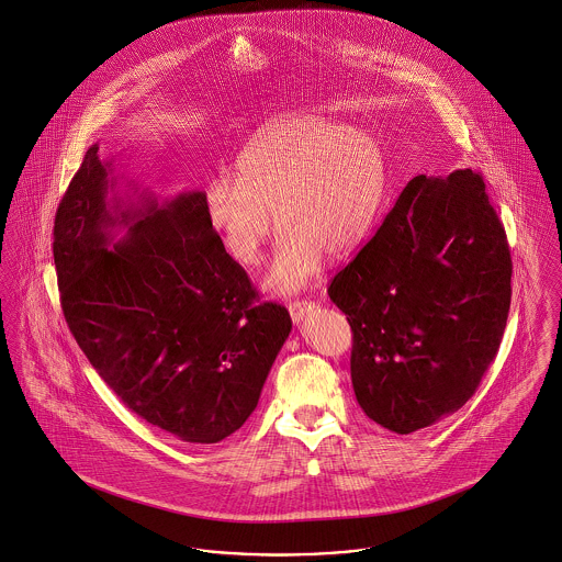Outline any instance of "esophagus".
I'll return each mask as SVG.
<instances>
[{
    "label": "esophagus",
    "instance_id": "34e87169",
    "mask_svg": "<svg viewBox=\"0 0 562 562\" xmlns=\"http://www.w3.org/2000/svg\"><path fill=\"white\" fill-rule=\"evenodd\" d=\"M316 307V303L312 301V299H296V301H291L289 303V312H291V318H293L296 324L305 318V314L307 312H312Z\"/></svg>",
    "mask_w": 562,
    "mask_h": 562
}]
</instances>
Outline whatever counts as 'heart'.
Wrapping results in <instances>:
<instances>
[{"label": "heart", "instance_id": "obj_1", "mask_svg": "<svg viewBox=\"0 0 562 562\" xmlns=\"http://www.w3.org/2000/svg\"><path fill=\"white\" fill-rule=\"evenodd\" d=\"M238 179L206 189V218L227 255L257 266L276 225L284 234L268 284L303 289L322 255L341 259L373 229L387 191V161L371 134L301 113L257 134L236 164Z\"/></svg>", "mask_w": 562, "mask_h": 562}]
</instances>
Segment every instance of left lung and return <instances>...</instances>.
I'll return each instance as SVG.
<instances>
[{
	"label": "left lung",
	"mask_w": 562,
	"mask_h": 562,
	"mask_svg": "<svg viewBox=\"0 0 562 562\" xmlns=\"http://www.w3.org/2000/svg\"><path fill=\"white\" fill-rule=\"evenodd\" d=\"M512 257L481 175L415 177L328 286L351 385L374 424L428 428L470 401L508 322Z\"/></svg>",
	"instance_id": "obj_1"
}]
</instances>
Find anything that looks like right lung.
<instances>
[{"label": "right lung", "mask_w": 562, "mask_h": 562, "mask_svg": "<svg viewBox=\"0 0 562 562\" xmlns=\"http://www.w3.org/2000/svg\"><path fill=\"white\" fill-rule=\"evenodd\" d=\"M99 147L54 216V266L71 335L101 379L147 424L213 445L257 408L293 322L259 301L206 218L202 191L140 206L108 200ZM130 236L108 249V229Z\"/></svg>", "instance_id": "obj_1"}]
</instances>
